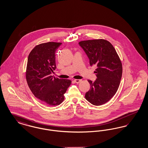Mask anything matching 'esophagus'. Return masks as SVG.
<instances>
[{"mask_svg":"<svg viewBox=\"0 0 148 148\" xmlns=\"http://www.w3.org/2000/svg\"><path fill=\"white\" fill-rule=\"evenodd\" d=\"M74 81V82L76 83H80V82H82V80H80V79H75Z\"/></svg>","mask_w":148,"mask_h":148,"instance_id":"1","label":"esophagus"}]
</instances>
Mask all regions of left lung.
Here are the masks:
<instances>
[{
	"label": "left lung",
	"mask_w": 148,
	"mask_h": 148,
	"mask_svg": "<svg viewBox=\"0 0 148 148\" xmlns=\"http://www.w3.org/2000/svg\"><path fill=\"white\" fill-rule=\"evenodd\" d=\"M89 59L90 66L95 65L94 82L88 80L90 89L85 99L94 106H101L112 98L119 86L122 64L113 45L104 39L83 40L79 42Z\"/></svg>",
	"instance_id": "obj_1"
}]
</instances>
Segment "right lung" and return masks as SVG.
I'll return each instance as SVG.
<instances>
[{
    "label": "right lung",
    "mask_w": 148,
    "mask_h": 148,
    "mask_svg": "<svg viewBox=\"0 0 148 148\" xmlns=\"http://www.w3.org/2000/svg\"><path fill=\"white\" fill-rule=\"evenodd\" d=\"M62 42H48L36 45L30 51L26 69V79L36 98L49 106H58L71 81L51 75L56 69V51Z\"/></svg>",
    "instance_id": "right-lung-1"
}]
</instances>
